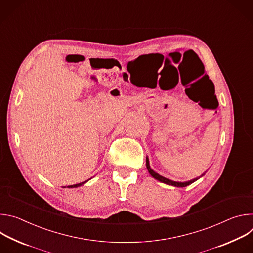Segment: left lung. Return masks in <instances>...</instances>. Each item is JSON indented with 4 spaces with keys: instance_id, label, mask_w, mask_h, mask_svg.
I'll return each mask as SVG.
<instances>
[{
    "instance_id": "1",
    "label": "left lung",
    "mask_w": 253,
    "mask_h": 253,
    "mask_svg": "<svg viewBox=\"0 0 253 253\" xmlns=\"http://www.w3.org/2000/svg\"><path fill=\"white\" fill-rule=\"evenodd\" d=\"M146 167H147L148 172L150 173V175H151L153 178L157 179L158 181H160V182H162V183H165V184H168V185L176 186V187H185V186H187V185L193 183L194 181H196L197 179H199V177H198V178H194V179H192V180H190V181H187V182H176V181H172V180L167 179V178H165V177L159 175L158 173H156L155 171H153V170L150 168V164H149L148 157H146ZM202 175H203V174H202ZM202 175H201V176H202Z\"/></svg>"
}]
</instances>
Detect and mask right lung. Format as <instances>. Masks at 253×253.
I'll list each match as a JSON object with an SVG mask.
<instances>
[{"label":"right lung","mask_w":253,"mask_h":253,"mask_svg":"<svg viewBox=\"0 0 253 253\" xmlns=\"http://www.w3.org/2000/svg\"><path fill=\"white\" fill-rule=\"evenodd\" d=\"M88 181V180H87ZM87 181H84V182H81V183H78V184H74V185H69V186H67L68 188H74V187H79V186H81V185H83L84 183H86ZM66 186H64V188H65Z\"/></svg>","instance_id":"right-lung-1"}]
</instances>
